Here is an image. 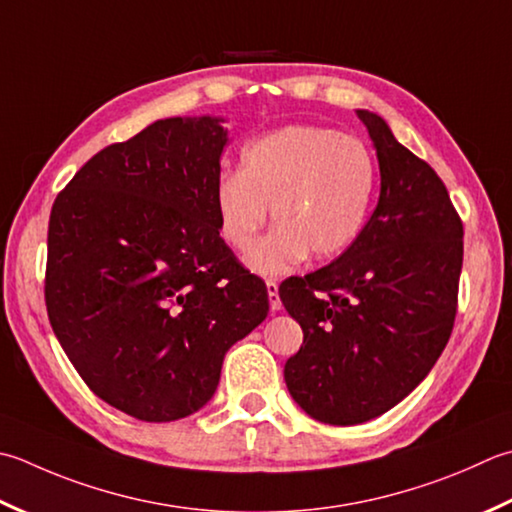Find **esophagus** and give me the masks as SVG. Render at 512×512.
Listing matches in <instances>:
<instances>
[{
	"instance_id": "34e87169",
	"label": "esophagus",
	"mask_w": 512,
	"mask_h": 512,
	"mask_svg": "<svg viewBox=\"0 0 512 512\" xmlns=\"http://www.w3.org/2000/svg\"><path fill=\"white\" fill-rule=\"evenodd\" d=\"M266 290H268V302H270V310H279L282 308V299H279V288H277V284L273 282V279H268L266 282Z\"/></svg>"
}]
</instances>
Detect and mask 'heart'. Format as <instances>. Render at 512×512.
Here are the masks:
<instances>
[{"mask_svg": "<svg viewBox=\"0 0 512 512\" xmlns=\"http://www.w3.org/2000/svg\"><path fill=\"white\" fill-rule=\"evenodd\" d=\"M379 182L373 150L362 139L319 126H286L242 148L237 175L219 177L213 204L219 237L246 250L264 228H275L246 255L257 275L282 277L313 253L342 255L368 222Z\"/></svg>", "mask_w": 512, "mask_h": 512, "instance_id": "1", "label": "heart"}]
</instances>
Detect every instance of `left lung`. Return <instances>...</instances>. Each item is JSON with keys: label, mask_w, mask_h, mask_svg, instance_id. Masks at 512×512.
I'll return each instance as SVG.
<instances>
[{"label": "left lung", "mask_w": 512, "mask_h": 512, "mask_svg": "<svg viewBox=\"0 0 512 512\" xmlns=\"http://www.w3.org/2000/svg\"><path fill=\"white\" fill-rule=\"evenodd\" d=\"M379 162V199L362 235L333 264L279 286L304 344L284 366L290 397L317 422L355 426L424 382L457 313L462 219L442 179L357 110Z\"/></svg>", "instance_id": "obj_1"}]
</instances>
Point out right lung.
Listing matches in <instances>:
<instances>
[{"label":"right lung","instance_id":"right-lung-1","mask_svg":"<svg viewBox=\"0 0 512 512\" xmlns=\"http://www.w3.org/2000/svg\"><path fill=\"white\" fill-rule=\"evenodd\" d=\"M222 117L157 119L88 159L48 222L46 308L93 393L142 422L215 395L228 348L268 315L217 230Z\"/></svg>","mask_w":512,"mask_h":512}]
</instances>
